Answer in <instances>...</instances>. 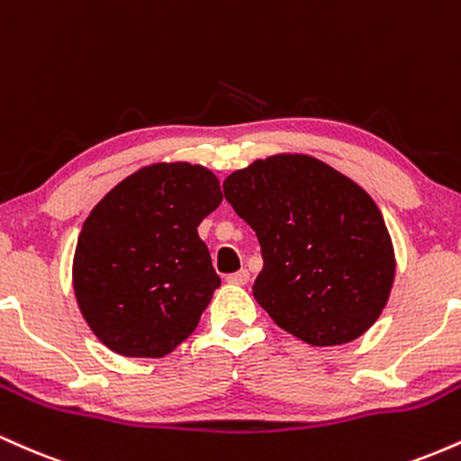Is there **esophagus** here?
Instances as JSON below:
<instances>
[{
    "mask_svg": "<svg viewBox=\"0 0 461 461\" xmlns=\"http://www.w3.org/2000/svg\"><path fill=\"white\" fill-rule=\"evenodd\" d=\"M227 282L236 284V285H245L249 282V271H247V268H240V271L227 275Z\"/></svg>",
    "mask_w": 461,
    "mask_h": 461,
    "instance_id": "34e87169",
    "label": "esophagus"
}]
</instances>
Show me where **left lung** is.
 Returning a JSON list of instances; mask_svg holds the SVG:
<instances>
[{"label": "left lung", "mask_w": 461, "mask_h": 461, "mask_svg": "<svg viewBox=\"0 0 461 461\" xmlns=\"http://www.w3.org/2000/svg\"><path fill=\"white\" fill-rule=\"evenodd\" d=\"M223 193L260 240L253 297L284 331L336 347L375 325L396 260L366 190L305 153H275L227 176Z\"/></svg>", "instance_id": "1"}]
</instances>
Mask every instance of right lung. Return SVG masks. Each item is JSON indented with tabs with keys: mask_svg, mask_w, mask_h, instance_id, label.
<instances>
[{
	"mask_svg": "<svg viewBox=\"0 0 461 461\" xmlns=\"http://www.w3.org/2000/svg\"><path fill=\"white\" fill-rule=\"evenodd\" d=\"M223 201L201 164L158 162L119 182L84 221L73 290L95 336L125 357H164L221 285L201 221Z\"/></svg>",
	"mask_w": 461,
	"mask_h": 461,
	"instance_id": "obj_1",
	"label": "right lung"
}]
</instances>
